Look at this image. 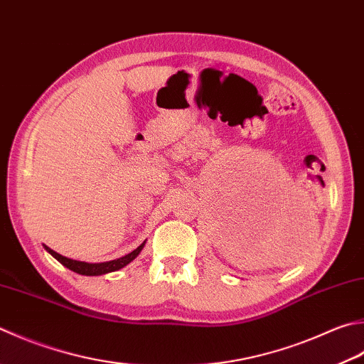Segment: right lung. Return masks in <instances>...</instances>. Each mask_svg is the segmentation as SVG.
I'll list each match as a JSON object with an SVG mask.
<instances>
[{"instance_id":"right-lung-1","label":"right lung","mask_w":364,"mask_h":364,"mask_svg":"<svg viewBox=\"0 0 364 364\" xmlns=\"http://www.w3.org/2000/svg\"><path fill=\"white\" fill-rule=\"evenodd\" d=\"M144 244V241L138 249H134L132 253H128V255L117 258V259H112V262H105V263H85V262H77V259H71V258H66L63 255H60V253L53 252L52 249L46 245V250L50 253L53 258H57L58 262L66 266L68 269H71L77 274H82V276H101V274H106V272H114V271H119L122 269L123 266H127L128 263H132L133 259L139 255Z\"/></svg>"}]
</instances>
